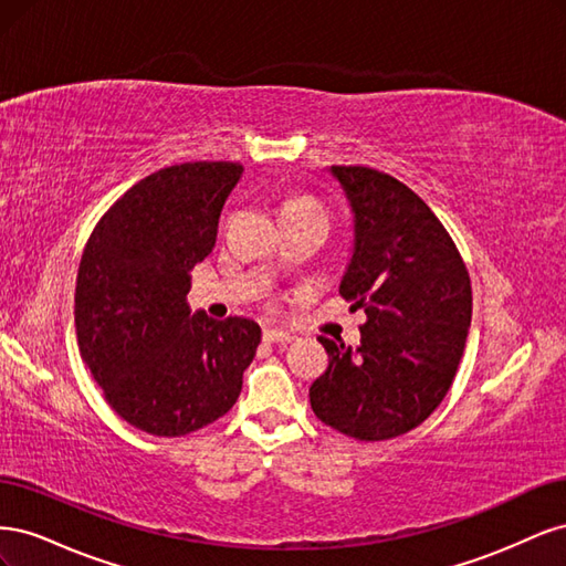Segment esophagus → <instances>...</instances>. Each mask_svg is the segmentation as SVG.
<instances>
[{
  "label": "esophagus",
  "instance_id": "34e87169",
  "mask_svg": "<svg viewBox=\"0 0 566 566\" xmlns=\"http://www.w3.org/2000/svg\"><path fill=\"white\" fill-rule=\"evenodd\" d=\"M264 339L266 342H290L293 339V333H287V331H281V328H264Z\"/></svg>",
  "mask_w": 566,
  "mask_h": 566
}]
</instances>
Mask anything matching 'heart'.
Here are the masks:
<instances>
[{
  "mask_svg": "<svg viewBox=\"0 0 566 566\" xmlns=\"http://www.w3.org/2000/svg\"><path fill=\"white\" fill-rule=\"evenodd\" d=\"M295 205H312V208H316V205L310 200H290V202H285V208H295Z\"/></svg>",
  "mask_w": 566,
  "mask_h": 566,
  "instance_id": "b5f03b06",
  "label": "heart"
}]
</instances>
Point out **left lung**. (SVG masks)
Segmentation results:
<instances>
[{"instance_id": "obj_1", "label": "left lung", "mask_w": 566, "mask_h": 566, "mask_svg": "<svg viewBox=\"0 0 566 566\" xmlns=\"http://www.w3.org/2000/svg\"><path fill=\"white\" fill-rule=\"evenodd\" d=\"M352 214L339 293L368 323L361 345L318 337L331 366L312 385L318 420L382 441L406 434L443 401L472 321L468 269L434 212L389 175L328 167Z\"/></svg>"}]
</instances>
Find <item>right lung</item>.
<instances>
[{
  "label": "right lung",
  "instance_id": "right-lung-1",
  "mask_svg": "<svg viewBox=\"0 0 566 566\" xmlns=\"http://www.w3.org/2000/svg\"><path fill=\"white\" fill-rule=\"evenodd\" d=\"M241 175L235 163L158 169L101 217L82 252V361L115 413L142 432L184 437L224 416L262 342L252 318L217 321L186 300Z\"/></svg>",
  "mask_w": 566,
  "mask_h": 566
}]
</instances>
